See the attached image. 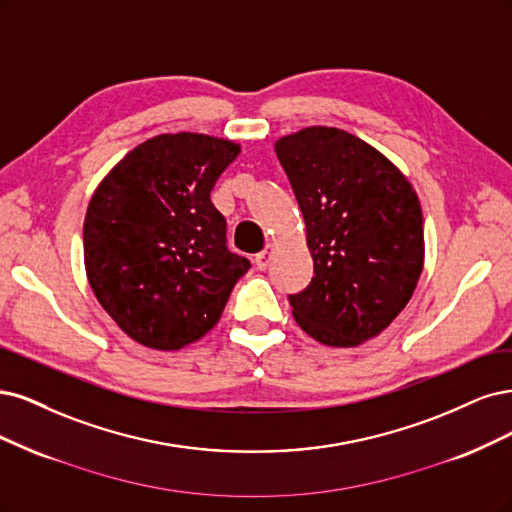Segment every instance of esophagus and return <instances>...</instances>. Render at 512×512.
Masks as SVG:
<instances>
[{
    "label": "esophagus",
    "instance_id": "34e87169",
    "mask_svg": "<svg viewBox=\"0 0 512 512\" xmlns=\"http://www.w3.org/2000/svg\"><path fill=\"white\" fill-rule=\"evenodd\" d=\"M270 261H272V246H266V251H261V253L255 255L257 270H268Z\"/></svg>",
    "mask_w": 512,
    "mask_h": 512
}]
</instances>
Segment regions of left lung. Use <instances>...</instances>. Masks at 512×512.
Segmentation results:
<instances>
[{
  "instance_id": "1",
  "label": "left lung",
  "mask_w": 512,
  "mask_h": 512,
  "mask_svg": "<svg viewBox=\"0 0 512 512\" xmlns=\"http://www.w3.org/2000/svg\"><path fill=\"white\" fill-rule=\"evenodd\" d=\"M306 223L315 274L289 295L293 317L327 346H357L400 315L423 270L415 189L374 146L336 127L276 140Z\"/></svg>"
}]
</instances>
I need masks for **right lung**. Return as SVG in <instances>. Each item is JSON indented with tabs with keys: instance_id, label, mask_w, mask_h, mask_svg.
Instances as JSON below:
<instances>
[{
	"instance_id": "obj_1",
	"label": "right lung",
	"mask_w": 512,
	"mask_h": 512,
	"mask_svg": "<svg viewBox=\"0 0 512 512\" xmlns=\"http://www.w3.org/2000/svg\"><path fill=\"white\" fill-rule=\"evenodd\" d=\"M240 146L161 134L127 153L95 189L82 240L97 302L123 332L178 351L217 325L251 261L227 249L210 191Z\"/></svg>"
}]
</instances>
